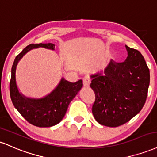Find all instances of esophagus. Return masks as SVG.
I'll return each mask as SVG.
<instances>
[{"instance_id": "esophagus-1", "label": "esophagus", "mask_w": 157, "mask_h": 157, "mask_svg": "<svg viewBox=\"0 0 157 157\" xmlns=\"http://www.w3.org/2000/svg\"><path fill=\"white\" fill-rule=\"evenodd\" d=\"M90 78H88V77H84V78H83V85L86 86V87H88V86H90Z\"/></svg>"}]
</instances>
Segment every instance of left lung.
<instances>
[{
  "label": "left lung",
  "mask_w": 157,
  "mask_h": 157,
  "mask_svg": "<svg viewBox=\"0 0 157 157\" xmlns=\"http://www.w3.org/2000/svg\"><path fill=\"white\" fill-rule=\"evenodd\" d=\"M125 62L110 61L104 71L90 75L95 95L92 112L98 123L109 127L122 126L144 106L150 83V71L137 50L126 45Z\"/></svg>",
  "instance_id": "8db88e82"
}]
</instances>
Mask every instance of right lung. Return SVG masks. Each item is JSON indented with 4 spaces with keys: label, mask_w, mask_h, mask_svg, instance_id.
Instances as JSON below:
<instances>
[{
    "label": "right lung",
    "mask_w": 157,
    "mask_h": 157,
    "mask_svg": "<svg viewBox=\"0 0 157 157\" xmlns=\"http://www.w3.org/2000/svg\"><path fill=\"white\" fill-rule=\"evenodd\" d=\"M39 47L51 50L55 48L53 43L31 44L26 46L14 61L9 91L13 105L28 122L37 127H51L58 124L63 119L69 104L82 87L83 83L82 80L71 83L62 78L56 89L45 98L31 99L21 95L16 84L17 64L28 51Z\"/></svg>",
    "instance_id": "right-lung-1"
}]
</instances>
